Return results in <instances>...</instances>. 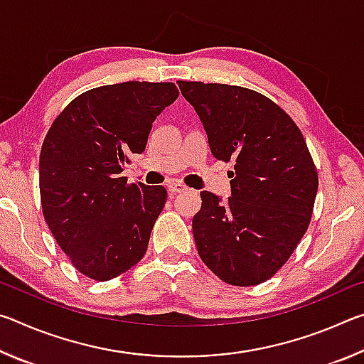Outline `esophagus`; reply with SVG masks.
I'll list each match as a JSON object with an SVG mask.
<instances>
[{"label": "esophagus", "instance_id": "esophagus-1", "mask_svg": "<svg viewBox=\"0 0 364 364\" xmlns=\"http://www.w3.org/2000/svg\"><path fill=\"white\" fill-rule=\"evenodd\" d=\"M167 189H168V193H170L171 196H176V194L186 193L188 186H184V184L180 183V181H171V183L168 184V186H167Z\"/></svg>", "mask_w": 364, "mask_h": 364}]
</instances>
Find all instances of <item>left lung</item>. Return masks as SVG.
<instances>
[{"instance_id":"obj_1","label":"left lung","mask_w":364,"mask_h":364,"mask_svg":"<svg viewBox=\"0 0 364 364\" xmlns=\"http://www.w3.org/2000/svg\"><path fill=\"white\" fill-rule=\"evenodd\" d=\"M215 159L234 162L231 197L202 191L197 252L221 281L257 286L278 273L310 225L318 171L304 134L267 96L242 86L178 82Z\"/></svg>"}]
</instances>
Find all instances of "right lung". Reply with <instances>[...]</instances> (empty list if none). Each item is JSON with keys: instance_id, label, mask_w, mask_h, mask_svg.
Segmentation results:
<instances>
[{"instance_id": "right-lung-1", "label": "right lung", "mask_w": 364, "mask_h": 364, "mask_svg": "<svg viewBox=\"0 0 364 364\" xmlns=\"http://www.w3.org/2000/svg\"><path fill=\"white\" fill-rule=\"evenodd\" d=\"M178 95L167 82L85 91L43 141V217L73 267L91 279H114L146 254L167 191L127 183L122 171L130 154L146 149L152 122Z\"/></svg>"}]
</instances>
